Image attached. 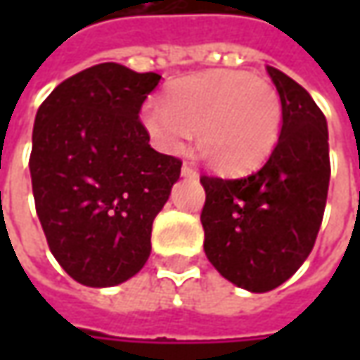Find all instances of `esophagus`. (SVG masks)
Returning <instances> with one entry per match:
<instances>
[{
  "instance_id": "34e87169",
  "label": "esophagus",
  "mask_w": 360,
  "mask_h": 360,
  "mask_svg": "<svg viewBox=\"0 0 360 360\" xmlns=\"http://www.w3.org/2000/svg\"><path fill=\"white\" fill-rule=\"evenodd\" d=\"M180 174H182L184 178H196V172H194V170H192V168H190L188 164H184V166H182V170H180Z\"/></svg>"
}]
</instances>
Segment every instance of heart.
I'll return each instance as SVG.
<instances>
[{
	"label": "heart",
	"instance_id": "obj_1",
	"mask_svg": "<svg viewBox=\"0 0 360 360\" xmlns=\"http://www.w3.org/2000/svg\"><path fill=\"white\" fill-rule=\"evenodd\" d=\"M142 122L162 152H182L194 130L196 148L212 168L240 174L274 150L283 128V100L264 77L210 70L176 79L166 102L144 105Z\"/></svg>",
	"mask_w": 360,
	"mask_h": 360
}]
</instances>
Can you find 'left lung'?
<instances>
[{
	"label": "left lung",
	"mask_w": 360,
	"mask_h": 360,
	"mask_svg": "<svg viewBox=\"0 0 360 360\" xmlns=\"http://www.w3.org/2000/svg\"><path fill=\"white\" fill-rule=\"evenodd\" d=\"M283 100V128L255 174L226 180L202 176L204 252L226 281L269 292L311 255L330 180L328 128L311 94L266 65Z\"/></svg>",
	"instance_id": "obj_1"
}]
</instances>
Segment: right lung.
I'll return each instance as SVG.
<instances>
[{
	"instance_id": "obj_1",
	"label": "right lung",
	"mask_w": 360,
	"mask_h": 360,
	"mask_svg": "<svg viewBox=\"0 0 360 360\" xmlns=\"http://www.w3.org/2000/svg\"><path fill=\"white\" fill-rule=\"evenodd\" d=\"M162 76L122 63L68 77L39 105L30 174L49 250L74 281L105 288L138 274L152 222L182 162L156 152L140 122Z\"/></svg>"
}]
</instances>
